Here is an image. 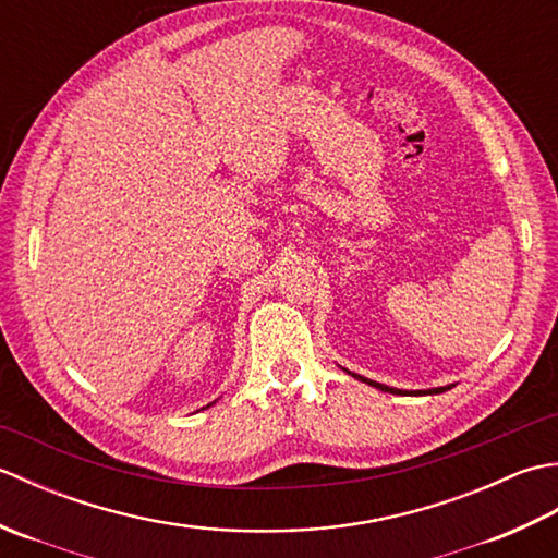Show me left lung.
I'll return each instance as SVG.
<instances>
[{"instance_id":"1","label":"left lung","mask_w":558,"mask_h":558,"mask_svg":"<svg viewBox=\"0 0 558 558\" xmlns=\"http://www.w3.org/2000/svg\"><path fill=\"white\" fill-rule=\"evenodd\" d=\"M352 376L360 378V381H364V384L378 388V390H384V393H393V396H436V393H444V390H448V388H453V386H438V388H426V390H402V388H390L386 384H376V381H372V378H364L360 374H352Z\"/></svg>"}]
</instances>
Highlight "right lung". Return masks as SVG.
I'll list each match as a JSON object with an SVG mask.
<instances>
[{"label": "right lung", "instance_id": "add662e5", "mask_svg": "<svg viewBox=\"0 0 558 558\" xmlns=\"http://www.w3.org/2000/svg\"><path fill=\"white\" fill-rule=\"evenodd\" d=\"M206 408H210V405H206Z\"/></svg>", "mask_w": 558, "mask_h": 558}]
</instances>
